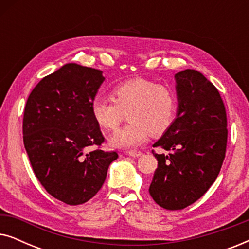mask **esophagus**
Listing matches in <instances>:
<instances>
[{
    "mask_svg": "<svg viewBox=\"0 0 249 249\" xmlns=\"http://www.w3.org/2000/svg\"><path fill=\"white\" fill-rule=\"evenodd\" d=\"M127 154L129 156H131V158H139V156L142 155V153L138 152V151H129V152H127Z\"/></svg>",
    "mask_w": 249,
    "mask_h": 249,
    "instance_id": "esophagus-1",
    "label": "esophagus"
}]
</instances>
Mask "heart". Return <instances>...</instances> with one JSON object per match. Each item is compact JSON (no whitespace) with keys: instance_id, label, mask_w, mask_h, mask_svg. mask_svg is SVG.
Returning a JSON list of instances; mask_svg holds the SVG:
<instances>
[{"instance_id":"heart-1","label":"heart","mask_w":249,"mask_h":249,"mask_svg":"<svg viewBox=\"0 0 249 249\" xmlns=\"http://www.w3.org/2000/svg\"><path fill=\"white\" fill-rule=\"evenodd\" d=\"M112 98L96 96L91 101L94 120L104 130H113L128 113L124 128L107 139L112 148L138 147L147 142L149 134L161 135L173 122L177 112V96L171 88L144 78H134L112 89Z\"/></svg>"}]
</instances>
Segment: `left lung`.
I'll list each match as a JSON object with an SVG mask.
<instances>
[{"instance_id":"1","label":"left lung","mask_w":249,"mask_h":249,"mask_svg":"<svg viewBox=\"0 0 249 249\" xmlns=\"http://www.w3.org/2000/svg\"><path fill=\"white\" fill-rule=\"evenodd\" d=\"M178 107L171 125L153 147L158 160L149 194L165 210L195 203L215 181L227 148V113L215 86L199 71L175 74Z\"/></svg>"}]
</instances>
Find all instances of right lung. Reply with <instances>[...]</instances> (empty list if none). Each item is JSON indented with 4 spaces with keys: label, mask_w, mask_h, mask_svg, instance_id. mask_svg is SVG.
I'll use <instances>...</instances> for the list:
<instances>
[{
    "label": "right lung",
    "mask_w": 249,
    "mask_h": 249,
    "mask_svg": "<svg viewBox=\"0 0 249 249\" xmlns=\"http://www.w3.org/2000/svg\"><path fill=\"white\" fill-rule=\"evenodd\" d=\"M105 78L101 70L67 63L44 77L23 113V144L34 172L54 198L79 205L102 188L115 152L86 147L104 142L90 111Z\"/></svg>",
    "instance_id": "add662e5"
}]
</instances>
